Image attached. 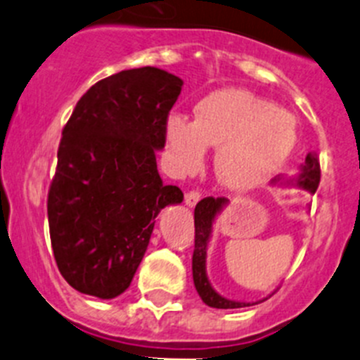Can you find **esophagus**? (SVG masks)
I'll return each instance as SVG.
<instances>
[{
    "label": "esophagus",
    "instance_id": "obj_1",
    "mask_svg": "<svg viewBox=\"0 0 360 360\" xmlns=\"http://www.w3.org/2000/svg\"><path fill=\"white\" fill-rule=\"evenodd\" d=\"M199 200H200V191H197V190L188 191L186 195H184V202H186V206H190V207L195 206Z\"/></svg>",
    "mask_w": 360,
    "mask_h": 360
}]
</instances>
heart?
<instances>
[{
    "label": "heart",
    "instance_id": "1",
    "mask_svg": "<svg viewBox=\"0 0 360 360\" xmlns=\"http://www.w3.org/2000/svg\"><path fill=\"white\" fill-rule=\"evenodd\" d=\"M172 165L181 172L202 167L217 147L214 174L224 186L252 190L270 179L297 146V120L270 99L243 89H221L195 106V120L174 113L165 124Z\"/></svg>",
    "mask_w": 360,
    "mask_h": 360
}]
</instances>
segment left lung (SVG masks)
<instances>
[{"mask_svg": "<svg viewBox=\"0 0 360 360\" xmlns=\"http://www.w3.org/2000/svg\"><path fill=\"white\" fill-rule=\"evenodd\" d=\"M320 160L316 154H307L305 163L300 167V174L297 179L290 181L295 183L297 186L304 188L309 193H316L318 184H320ZM271 183H278V177L274 179ZM229 200L226 197H206L200 200L195 206V250H193V257H191V270H193V284L202 298V302L210 307L214 309H238V307H247V302H236L224 298L213 290V286L207 281L206 274V257H207V243H210L211 231H213V221L221 210L226 207Z\"/></svg>", "mask_w": 360, "mask_h": 360, "instance_id": "8db88e82", "label": "left lung"}]
</instances>
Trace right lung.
I'll return each instance as SVG.
<instances>
[{
  "label": "right lung",
  "instance_id": "1",
  "mask_svg": "<svg viewBox=\"0 0 360 360\" xmlns=\"http://www.w3.org/2000/svg\"><path fill=\"white\" fill-rule=\"evenodd\" d=\"M183 79L140 67L90 86L62 131L48 193L51 247L60 274L79 293L119 297L142 263L165 206L183 191L165 186L156 150Z\"/></svg>",
  "mask_w": 360,
  "mask_h": 360
}]
</instances>
